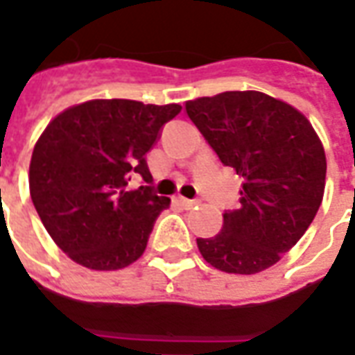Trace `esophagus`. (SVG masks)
<instances>
[{"instance_id":"esophagus-1","label":"esophagus","mask_w":355,"mask_h":355,"mask_svg":"<svg viewBox=\"0 0 355 355\" xmlns=\"http://www.w3.org/2000/svg\"><path fill=\"white\" fill-rule=\"evenodd\" d=\"M177 201H178V203H180V205H182V207H184V209H192V207H196L198 203H200V201H198V200H188V198H182V196H178Z\"/></svg>"}]
</instances>
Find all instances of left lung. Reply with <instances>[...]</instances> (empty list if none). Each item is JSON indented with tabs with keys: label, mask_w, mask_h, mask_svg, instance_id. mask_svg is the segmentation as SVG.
<instances>
[{
	"label": "left lung",
	"mask_w": 355,
	"mask_h": 355,
	"mask_svg": "<svg viewBox=\"0 0 355 355\" xmlns=\"http://www.w3.org/2000/svg\"><path fill=\"white\" fill-rule=\"evenodd\" d=\"M186 114L218 159L243 178L239 207L223 230L198 239L201 257L226 274L274 266L304 236L323 200L327 159L302 112L261 91H226L186 102Z\"/></svg>",
	"instance_id": "8db88e82"
}]
</instances>
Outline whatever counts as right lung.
<instances>
[{
    "instance_id": "add662e5",
    "label": "right lung",
    "mask_w": 355,
    "mask_h": 355,
    "mask_svg": "<svg viewBox=\"0 0 355 355\" xmlns=\"http://www.w3.org/2000/svg\"><path fill=\"white\" fill-rule=\"evenodd\" d=\"M180 104L94 98L53 117L30 162V196L53 241L91 270L139 261L155 218L171 200L150 186L129 190L137 173L150 182L144 155Z\"/></svg>"
}]
</instances>
